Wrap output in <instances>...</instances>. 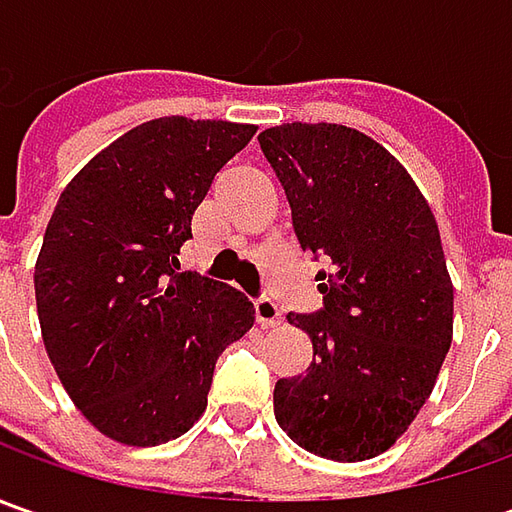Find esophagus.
Returning a JSON list of instances; mask_svg holds the SVG:
<instances>
[{"label": "esophagus", "instance_id": "esophagus-1", "mask_svg": "<svg viewBox=\"0 0 512 512\" xmlns=\"http://www.w3.org/2000/svg\"><path fill=\"white\" fill-rule=\"evenodd\" d=\"M253 313H256V322L265 327H273L282 322V310H279V305L273 299H267V296H259L253 302Z\"/></svg>", "mask_w": 512, "mask_h": 512}]
</instances>
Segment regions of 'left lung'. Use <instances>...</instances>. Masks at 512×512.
Returning <instances> with one entry per match:
<instances>
[{
	"label": "left lung",
	"instance_id": "8db88e82",
	"mask_svg": "<svg viewBox=\"0 0 512 512\" xmlns=\"http://www.w3.org/2000/svg\"><path fill=\"white\" fill-rule=\"evenodd\" d=\"M259 145L299 245L330 267L316 276L325 307L287 316L313 362L276 382V422L322 459H373L419 416L453 342L436 216L399 159L359 130L290 122L262 130Z\"/></svg>",
	"mask_w": 512,
	"mask_h": 512
}]
</instances>
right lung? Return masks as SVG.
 <instances>
[{"instance_id": "add662e5", "label": "right lung", "mask_w": 512, "mask_h": 512, "mask_svg": "<svg viewBox=\"0 0 512 512\" xmlns=\"http://www.w3.org/2000/svg\"><path fill=\"white\" fill-rule=\"evenodd\" d=\"M253 133L150 119L96 153L56 202L33 270L42 339L73 404L113 442L187 433L216 359L253 327L236 287L179 270L196 207Z\"/></svg>"}]
</instances>
